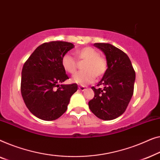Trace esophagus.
I'll list each match as a JSON object with an SVG mask.
<instances>
[{
	"mask_svg": "<svg viewBox=\"0 0 160 160\" xmlns=\"http://www.w3.org/2000/svg\"><path fill=\"white\" fill-rule=\"evenodd\" d=\"M78 88H79L80 91H85V86H79V87H78Z\"/></svg>",
	"mask_w": 160,
	"mask_h": 160,
	"instance_id": "34e87169",
	"label": "esophagus"
}]
</instances>
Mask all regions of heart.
Here are the masks:
<instances>
[{"label":"heart","instance_id":"1","mask_svg":"<svg viewBox=\"0 0 160 160\" xmlns=\"http://www.w3.org/2000/svg\"><path fill=\"white\" fill-rule=\"evenodd\" d=\"M79 62L85 61L82 68L72 77V81L80 85H86L93 82L96 77H102L107 70L108 63L106 58L99 55L98 51L92 47L87 46L75 52ZM62 66L67 72L74 74L77 70L78 63L72 56L65 53L62 58Z\"/></svg>","mask_w":160,"mask_h":160}]
</instances>
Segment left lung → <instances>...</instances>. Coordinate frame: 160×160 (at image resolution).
Instances as JSON below:
<instances>
[{
    "instance_id": "8db88e82",
    "label": "left lung",
    "mask_w": 160,
    "mask_h": 160,
    "mask_svg": "<svg viewBox=\"0 0 160 160\" xmlns=\"http://www.w3.org/2000/svg\"><path fill=\"white\" fill-rule=\"evenodd\" d=\"M105 53L108 68L97 86L91 87L94 97L89 101L91 111L103 120H114L124 113L134 91L136 72L125 52L109 43H95Z\"/></svg>"
}]
</instances>
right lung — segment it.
Masks as SVG:
<instances>
[{
    "label": "right lung",
    "mask_w": 160,
    "mask_h": 160,
    "mask_svg": "<svg viewBox=\"0 0 160 160\" xmlns=\"http://www.w3.org/2000/svg\"><path fill=\"white\" fill-rule=\"evenodd\" d=\"M74 48L71 42L51 41L38 47L24 62L21 93L26 107L43 120L60 118L67 109L78 85H60L69 79L62 66L63 55Z\"/></svg>",
    "instance_id": "right-lung-1"
}]
</instances>
